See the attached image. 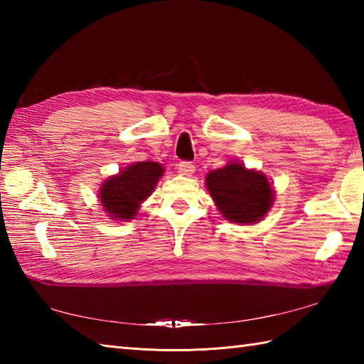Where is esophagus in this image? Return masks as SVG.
<instances>
[{"label":"esophagus","instance_id":"34e87169","mask_svg":"<svg viewBox=\"0 0 364 364\" xmlns=\"http://www.w3.org/2000/svg\"><path fill=\"white\" fill-rule=\"evenodd\" d=\"M178 170H180V173L191 176L192 173L196 172V166L192 164L191 161H180V162H178Z\"/></svg>","mask_w":364,"mask_h":364}]
</instances>
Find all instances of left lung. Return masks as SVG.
<instances>
[{"label": "left lung", "instance_id": "8db88e82", "mask_svg": "<svg viewBox=\"0 0 364 364\" xmlns=\"http://www.w3.org/2000/svg\"><path fill=\"white\" fill-rule=\"evenodd\" d=\"M206 186L223 218L235 223L258 222L272 206L274 191L267 178L239 162L208 173Z\"/></svg>", "mask_w": 364, "mask_h": 364}]
</instances>
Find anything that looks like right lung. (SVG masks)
Segmentation results:
<instances>
[{
  "label": "right lung",
  "instance_id": "add662e5",
  "mask_svg": "<svg viewBox=\"0 0 364 364\" xmlns=\"http://www.w3.org/2000/svg\"><path fill=\"white\" fill-rule=\"evenodd\" d=\"M164 168L158 162H134L102 184L100 202L111 219H134L139 206L156 186Z\"/></svg>",
  "mask_w": 364,
  "mask_h": 364
}]
</instances>
